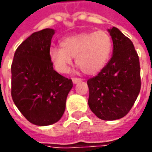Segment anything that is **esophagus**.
<instances>
[{"label": "esophagus", "instance_id": "obj_1", "mask_svg": "<svg viewBox=\"0 0 152 152\" xmlns=\"http://www.w3.org/2000/svg\"><path fill=\"white\" fill-rule=\"evenodd\" d=\"M81 80H82V79H81V78H79V77H73V78H72L73 83H77V82L81 81Z\"/></svg>", "mask_w": 152, "mask_h": 152}]
</instances>
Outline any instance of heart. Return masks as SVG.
<instances>
[{"mask_svg":"<svg viewBox=\"0 0 152 152\" xmlns=\"http://www.w3.org/2000/svg\"><path fill=\"white\" fill-rule=\"evenodd\" d=\"M61 47H51L49 56L58 72L65 73L75 56L76 64L82 72L93 75L99 72L108 61L112 40L106 31H85L63 38Z\"/></svg>","mask_w":152,"mask_h":152,"instance_id":"b5f03b06","label":"heart"}]
</instances>
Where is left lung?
Here are the masks:
<instances>
[{"instance_id": "1", "label": "left lung", "mask_w": 152, "mask_h": 152, "mask_svg": "<svg viewBox=\"0 0 152 152\" xmlns=\"http://www.w3.org/2000/svg\"><path fill=\"white\" fill-rule=\"evenodd\" d=\"M113 54L96 76L87 80L88 105L100 119L114 121L131 111L141 91L140 61L132 41L115 27L108 30Z\"/></svg>"}]
</instances>
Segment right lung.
<instances>
[{
    "label": "right lung",
    "instance_id": "add662e5",
    "mask_svg": "<svg viewBox=\"0 0 152 152\" xmlns=\"http://www.w3.org/2000/svg\"><path fill=\"white\" fill-rule=\"evenodd\" d=\"M54 30L32 33L15 50L11 63V97L31 123L48 126L61 118L72 79L53 69L49 56Z\"/></svg>",
    "mask_w": 152,
    "mask_h": 152
}]
</instances>
